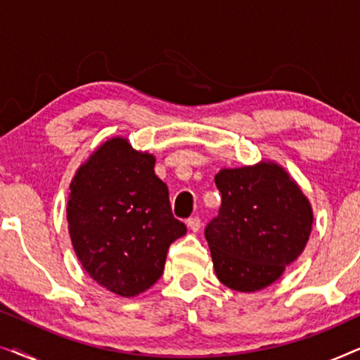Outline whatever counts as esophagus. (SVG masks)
I'll return each instance as SVG.
<instances>
[{"label":"esophagus","mask_w":360,"mask_h":360,"mask_svg":"<svg viewBox=\"0 0 360 360\" xmlns=\"http://www.w3.org/2000/svg\"><path fill=\"white\" fill-rule=\"evenodd\" d=\"M186 226H188L190 231L196 233V231H200V228H201V219L198 218V216H193V218L186 219Z\"/></svg>","instance_id":"obj_1"}]
</instances>
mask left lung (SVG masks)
I'll return each instance as SVG.
<instances>
[{
    "label": "left lung",
    "mask_w": 360,
    "mask_h": 360,
    "mask_svg": "<svg viewBox=\"0 0 360 360\" xmlns=\"http://www.w3.org/2000/svg\"><path fill=\"white\" fill-rule=\"evenodd\" d=\"M214 181L221 208L205 238L216 277L236 292H259L303 252L313 226L311 205L275 162L223 169Z\"/></svg>",
    "instance_id": "1"
}]
</instances>
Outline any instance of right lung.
<instances>
[{
    "label": "right lung",
    "instance_id": "right-lung-1",
    "mask_svg": "<svg viewBox=\"0 0 360 360\" xmlns=\"http://www.w3.org/2000/svg\"><path fill=\"white\" fill-rule=\"evenodd\" d=\"M154 165V155L112 137L70 184L67 221L77 257L96 283L120 297L150 288L164 272L170 244L186 233Z\"/></svg>",
    "mask_w": 360,
    "mask_h": 360
}]
</instances>
